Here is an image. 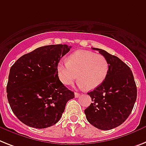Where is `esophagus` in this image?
<instances>
[{
    "label": "esophagus",
    "mask_w": 146,
    "mask_h": 146,
    "mask_svg": "<svg viewBox=\"0 0 146 146\" xmlns=\"http://www.w3.org/2000/svg\"><path fill=\"white\" fill-rule=\"evenodd\" d=\"M74 96H75V98H78L80 96V94L78 93V92H74Z\"/></svg>",
    "instance_id": "obj_1"
}]
</instances>
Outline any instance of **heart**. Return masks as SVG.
<instances>
[{
	"label": "heart",
	"instance_id": "b5f03b06",
	"mask_svg": "<svg viewBox=\"0 0 146 146\" xmlns=\"http://www.w3.org/2000/svg\"><path fill=\"white\" fill-rule=\"evenodd\" d=\"M109 71L108 60L102 54L88 50H78L68 56L67 62H60L56 66L59 79L70 85L78 78L80 87L92 90L103 84Z\"/></svg>",
	"mask_w": 146,
	"mask_h": 146
}]
</instances>
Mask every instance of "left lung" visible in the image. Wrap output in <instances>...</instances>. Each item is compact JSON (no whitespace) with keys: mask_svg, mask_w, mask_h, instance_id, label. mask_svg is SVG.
<instances>
[{"mask_svg":"<svg viewBox=\"0 0 146 146\" xmlns=\"http://www.w3.org/2000/svg\"><path fill=\"white\" fill-rule=\"evenodd\" d=\"M92 49L105 56L109 71L103 84L88 92L92 103L84 113L94 127L108 131L121 125L130 115L137 100V86L130 67L119 57L102 49Z\"/></svg>","mask_w":146,"mask_h":146,"instance_id":"1","label":"left lung"}]
</instances>
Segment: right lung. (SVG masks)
Returning <instances> with one entry per match:
<instances>
[{
	"instance_id": "obj_1",
	"label": "right lung",
	"mask_w": 146,
	"mask_h": 146,
	"mask_svg": "<svg viewBox=\"0 0 146 146\" xmlns=\"http://www.w3.org/2000/svg\"><path fill=\"white\" fill-rule=\"evenodd\" d=\"M67 44H50L21 56L9 70L7 99L24 124L46 128L62 117L66 103L74 98L60 80L56 66L70 50Z\"/></svg>"
}]
</instances>
